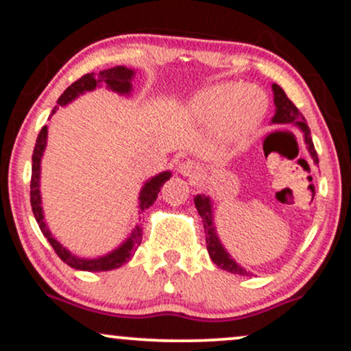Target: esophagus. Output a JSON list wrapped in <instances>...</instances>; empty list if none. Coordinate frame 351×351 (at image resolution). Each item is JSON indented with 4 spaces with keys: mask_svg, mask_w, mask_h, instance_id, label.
Listing matches in <instances>:
<instances>
[{
    "mask_svg": "<svg viewBox=\"0 0 351 351\" xmlns=\"http://www.w3.org/2000/svg\"><path fill=\"white\" fill-rule=\"evenodd\" d=\"M201 170V167L198 163L191 162V160H188V162H181L180 167H178V171L181 175L184 176H189V175H195V173H198Z\"/></svg>",
    "mask_w": 351,
    "mask_h": 351,
    "instance_id": "34e87169",
    "label": "esophagus"
}]
</instances>
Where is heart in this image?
Segmentation results:
<instances>
[{
  "label": "heart",
  "mask_w": 351,
  "mask_h": 351,
  "mask_svg": "<svg viewBox=\"0 0 351 351\" xmlns=\"http://www.w3.org/2000/svg\"><path fill=\"white\" fill-rule=\"evenodd\" d=\"M265 97L254 87L237 82L217 84L201 92L196 99L195 108L208 120H221L226 135H239L252 128L263 119Z\"/></svg>",
  "instance_id": "heart-1"
}]
</instances>
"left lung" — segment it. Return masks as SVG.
<instances>
[{
  "mask_svg": "<svg viewBox=\"0 0 351 351\" xmlns=\"http://www.w3.org/2000/svg\"><path fill=\"white\" fill-rule=\"evenodd\" d=\"M274 90V102H276V115H274L272 122L276 123H295L297 127L300 128L302 134L305 136V143H307L310 155H312L313 162L318 163V156L315 152V147H313L312 136H310L308 125L305 123L304 115L300 114L299 108L293 106L291 99L285 95V92L282 90V87L277 86V84H272ZM196 209H198L199 216L203 217V226L204 232H206V247L209 252V257L215 263L217 267L224 269V271L231 274H239V276H249V272L245 269L237 265L234 261L229 257V254L224 251L223 245H221L219 239H217L215 226H213V216H211V204H209V199L204 198V196H196L195 198Z\"/></svg>",
  "mask_w": 351,
  "mask_h": 351,
  "instance_id": "8db88e82",
  "label": "left lung"
}]
</instances>
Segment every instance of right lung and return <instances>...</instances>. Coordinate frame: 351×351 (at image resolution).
<instances>
[{
	"instance_id": "obj_1",
	"label": "right lung",
	"mask_w": 351,
	"mask_h": 351,
	"mask_svg": "<svg viewBox=\"0 0 351 351\" xmlns=\"http://www.w3.org/2000/svg\"><path fill=\"white\" fill-rule=\"evenodd\" d=\"M132 75H134V71L127 69V67H122V66H117L114 69L102 71L99 72L97 75H95L94 72H90V74L82 75V77L75 80L72 86L67 87L66 90H64V94L59 97L58 104L59 106H66V104H69L72 99H75L79 94H82V92L92 90V88L97 87L100 82L107 84V87H110L112 90L119 92V94H128L132 87L130 84ZM58 108L59 107L56 106L54 110H52V114H56ZM46 138H47V127L44 125L41 132H39L38 140H36V147L33 152V173H31V206H33L34 217L36 221H38L39 229L43 231V234L46 236L47 241H49V244L52 245V249H54L56 254L60 257V261H64V263L71 265V267L79 269V271H94V272L112 271V269H117L120 267V265H123L125 263H128V261L132 259V256H134L135 249L138 247L140 243H142V229L140 228L135 229L134 234H132L130 239H128L123 245H120L119 249H115V251L108 254V256L99 257V259H79V257L72 256L69 251H66V249H64L62 245L52 237L49 229L46 226V223H44L41 196H39V170H41L43 152L44 148H46ZM170 176H171L170 173L165 171L145 183V186L142 188V193H140V198H138L140 213H145L152 206L153 201H155L156 196H158L160 188L163 186L165 181L170 180Z\"/></svg>"
}]
</instances>
